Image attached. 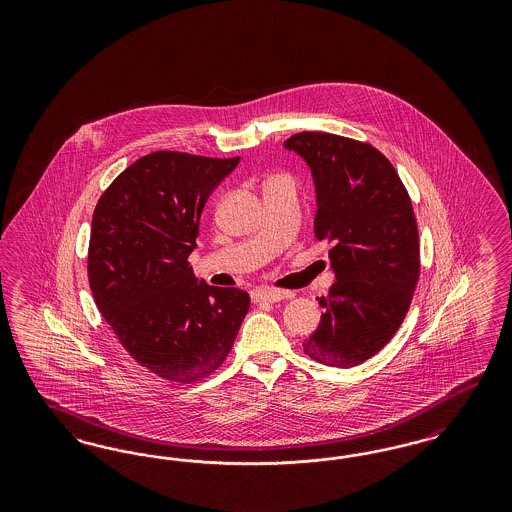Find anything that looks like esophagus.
Masks as SVG:
<instances>
[{"mask_svg": "<svg viewBox=\"0 0 512 512\" xmlns=\"http://www.w3.org/2000/svg\"><path fill=\"white\" fill-rule=\"evenodd\" d=\"M288 297H292V293L272 290V288H257L251 292L253 303H276V301H282Z\"/></svg>", "mask_w": 512, "mask_h": 512, "instance_id": "34e87169", "label": "esophagus"}]
</instances>
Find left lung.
<instances>
[{"mask_svg":"<svg viewBox=\"0 0 512 512\" xmlns=\"http://www.w3.org/2000/svg\"><path fill=\"white\" fill-rule=\"evenodd\" d=\"M284 146L311 167L315 236L332 244L338 278L317 297L324 313L303 351L320 365H361L395 336L413 301L420 244L411 197L388 157L366 142L299 132Z\"/></svg>","mask_w":512,"mask_h":512,"instance_id":"1","label":"left lung"}]
</instances>
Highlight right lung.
<instances>
[{
    "instance_id": "1",
    "label": "right lung",
    "mask_w": 512,
    "mask_h": 512,
    "mask_svg": "<svg viewBox=\"0 0 512 512\" xmlns=\"http://www.w3.org/2000/svg\"><path fill=\"white\" fill-rule=\"evenodd\" d=\"M238 163L153 151L94 209L88 280L99 313L138 365L169 382L211 376L249 311V293L209 286L188 261L207 197Z\"/></svg>"
}]
</instances>
